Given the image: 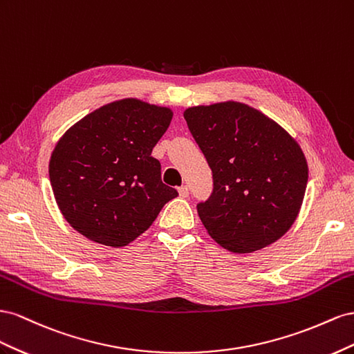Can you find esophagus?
<instances>
[{
    "instance_id": "esophagus-1",
    "label": "esophagus",
    "mask_w": 354,
    "mask_h": 354,
    "mask_svg": "<svg viewBox=\"0 0 354 354\" xmlns=\"http://www.w3.org/2000/svg\"><path fill=\"white\" fill-rule=\"evenodd\" d=\"M178 191H179V196L180 197H188L189 196V188H188V185H183V187H179L178 188Z\"/></svg>"
}]
</instances>
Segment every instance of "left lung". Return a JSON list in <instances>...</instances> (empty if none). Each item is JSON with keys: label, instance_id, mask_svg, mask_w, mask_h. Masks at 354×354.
I'll list each match as a JSON object with an SVG mask.
<instances>
[{"label": "left lung", "instance_id": "8db88e82", "mask_svg": "<svg viewBox=\"0 0 354 354\" xmlns=\"http://www.w3.org/2000/svg\"><path fill=\"white\" fill-rule=\"evenodd\" d=\"M184 117L214 176L210 197L197 205L209 236L236 254L274 243L295 222L307 188L297 140L258 109L231 100L188 108Z\"/></svg>", "mask_w": 354, "mask_h": 354}]
</instances>
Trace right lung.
<instances>
[{
    "label": "right lung",
    "mask_w": 354,
    "mask_h": 354,
    "mask_svg": "<svg viewBox=\"0 0 354 354\" xmlns=\"http://www.w3.org/2000/svg\"><path fill=\"white\" fill-rule=\"evenodd\" d=\"M174 113L127 97L68 129L48 163L56 203L69 225L96 243L121 248L147 231L178 191L161 183L151 156Z\"/></svg>",
    "instance_id": "obj_1"
}]
</instances>
